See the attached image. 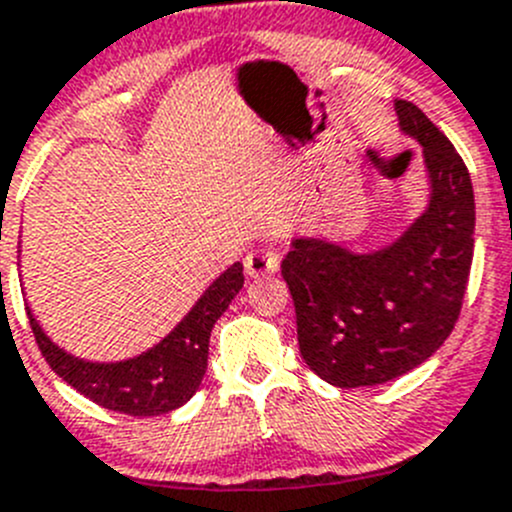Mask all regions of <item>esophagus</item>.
<instances>
[{
    "instance_id": "1",
    "label": "esophagus",
    "mask_w": 512,
    "mask_h": 512,
    "mask_svg": "<svg viewBox=\"0 0 512 512\" xmlns=\"http://www.w3.org/2000/svg\"><path fill=\"white\" fill-rule=\"evenodd\" d=\"M280 267V255L270 247H262V250H252L250 255L245 257V272L250 278H265V275H272L278 272Z\"/></svg>"
}]
</instances>
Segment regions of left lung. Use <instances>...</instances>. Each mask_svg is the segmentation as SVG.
<instances>
[{
    "label": "left lung",
    "mask_w": 512,
    "mask_h": 512,
    "mask_svg": "<svg viewBox=\"0 0 512 512\" xmlns=\"http://www.w3.org/2000/svg\"><path fill=\"white\" fill-rule=\"evenodd\" d=\"M394 108L422 146L427 209L381 250L298 237L283 260L300 356L338 389L386 384L424 364L455 328L470 278L475 194L465 161L417 105Z\"/></svg>",
    "instance_id": "obj_1"
}]
</instances>
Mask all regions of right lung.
<instances>
[{
    "label": "right lung",
    "mask_w": 512,
    "mask_h": 512,
    "mask_svg": "<svg viewBox=\"0 0 512 512\" xmlns=\"http://www.w3.org/2000/svg\"><path fill=\"white\" fill-rule=\"evenodd\" d=\"M242 285H245L242 265L234 262L204 290L202 298L169 336L138 356L111 361V364L73 356L52 343L30 308L27 318L50 369L62 381H68L75 391L111 412L131 414V417H159L179 409L197 394L207 371L209 336L214 323L222 318Z\"/></svg>",
    "instance_id": "right-lung-1"
}]
</instances>
